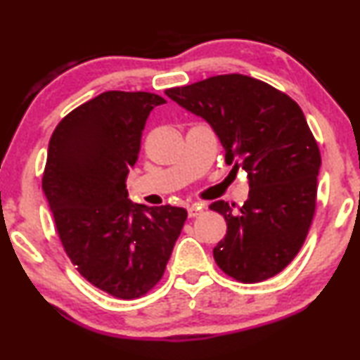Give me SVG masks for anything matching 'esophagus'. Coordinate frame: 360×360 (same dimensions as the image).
I'll use <instances>...</instances> for the list:
<instances>
[{
  "label": "esophagus",
  "mask_w": 360,
  "mask_h": 360,
  "mask_svg": "<svg viewBox=\"0 0 360 360\" xmlns=\"http://www.w3.org/2000/svg\"><path fill=\"white\" fill-rule=\"evenodd\" d=\"M202 210H205V205H201V202H191V205H188L189 216H198Z\"/></svg>",
  "instance_id": "34e87169"
}]
</instances>
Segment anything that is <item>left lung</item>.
<instances>
[{
    "label": "left lung",
    "instance_id": "obj_1",
    "mask_svg": "<svg viewBox=\"0 0 360 360\" xmlns=\"http://www.w3.org/2000/svg\"><path fill=\"white\" fill-rule=\"evenodd\" d=\"M177 105L205 119L224 147L226 164L243 169L245 205L216 201L226 219L214 246L218 266L255 283L280 274L297 257L315 213L319 146L297 102L246 75H218L166 90Z\"/></svg>",
    "mask_w": 360,
    "mask_h": 360
}]
</instances>
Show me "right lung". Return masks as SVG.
I'll list each match as a JSON object with an SVG mask.
<instances>
[{
  "instance_id": "right-lung-1",
  "label": "right lung",
  "mask_w": 360,
  "mask_h": 360,
  "mask_svg": "<svg viewBox=\"0 0 360 360\" xmlns=\"http://www.w3.org/2000/svg\"><path fill=\"white\" fill-rule=\"evenodd\" d=\"M162 97L103 92L56 125L43 174L56 231L80 275L117 298H137L162 278L188 218L184 207L127 199L147 117Z\"/></svg>"
}]
</instances>
